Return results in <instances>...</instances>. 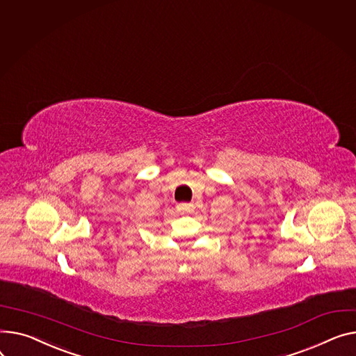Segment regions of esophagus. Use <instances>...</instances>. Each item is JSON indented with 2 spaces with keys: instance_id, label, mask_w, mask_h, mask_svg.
I'll return each instance as SVG.
<instances>
[{
  "instance_id": "1",
  "label": "esophagus",
  "mask_w": 356,
  "mask_h": 356,
  "mask_svg": "<svg viewBox=\"0 0 356 356\" xmlns=\"http://www.w3.org/2000/svg\"><path fill=\"white\" fill-rule=\"evenodd\" d=\"M191 207H192V204H188V203H183V204H180L179 210H180L181 213H187V211H191Z\"/></svg>"
}]
</instances>
